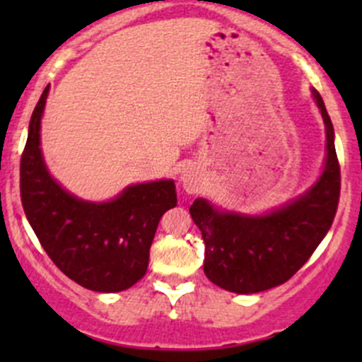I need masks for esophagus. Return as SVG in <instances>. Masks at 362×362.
Here are the masks:
<instances>
[{"mask_svg": "<svg viewBox=\"0 0 362 362\" xmlns=\"http://www.w3.org/2000/svg\"><path fill=\"white\" fill-rule=\"evenodd\" d=\"M180 180H182V187L185 189L187 192H198L199 189V177L192 168H182L180 173Z\"/></svg>", "mask_w": 362, "mask_h": 362, "instance_id": "34e87169", "label": "esophagus"}]
</instances>
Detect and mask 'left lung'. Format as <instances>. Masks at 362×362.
I'll return each instance as SVG.
<instances>
[{
	"instance_id": "8db88e82",
	"label": "left lung",
	"mask_w": 362,
	"mask_h": 362,
	"mask_svg": "<svg viewBox=\"0 0 362 362\" xmlns=\"http://www.w3.org/2000/svg\"><path fill=\"white\" fill-rule=\"evenodd\" d=\"M326 124V166L301 198L261 217L218 211L198 198L189 211L204 240V275L215 286L254 294L287 282L329 231L339 202V163L333 122L313 90Z\"/></svg>"
}]
</instances>
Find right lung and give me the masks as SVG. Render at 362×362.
<instances>
[{
	"label": "right lung",
	"instance_id": "add662e5",
	"mask_svg": "<svg viewBox=\"0 0 362 362\" xmlns=\"http://www.w3.org/2000/svg\"><path fill=\"white\" fill-rule=\"evenodd\" d=\"M49 87L40 96L21 158L24 214L54 264L96 293L129 289L147 273L148 252L163 214L177 206L173 180L131 185L108 203H89L64 191L47 171L40 120Z\"/></svg>",
	"mask_w": 362,
	"mask_h": 362
}]
</instances>
